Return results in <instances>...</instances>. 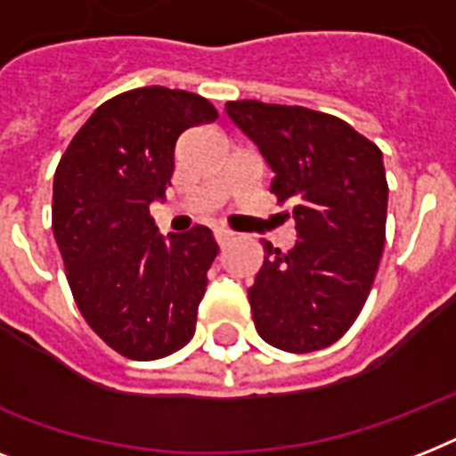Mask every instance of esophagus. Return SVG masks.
Returning <instances> with one entry per match:
<instances>
[{"mask_svg":"<svg viewBox=\"0 0 456 456\" xmlns=\"http://www.w3.org/2000/svg\"><path fill=\"white\" fill-rule=\"evenodd\" d=\"M232 239H234V234H232V232H229V229H215V241H217V246H227L229 241H232Z\"/></svg>","mask_w":456,"mask_h":456,"instance_id":"obj_1","label":"esophagus"}]
</instances>
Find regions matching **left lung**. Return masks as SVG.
Masks as SVG:
<instances>
[{
  "label": "left lung",
  "instance_id": "8db88e82",
  "mask_svg": "<svg viewBox=\"0 0 456 456\" xmlns=\"http://www.w3.org/2000/svg\"><path fill=\"white\" fill-rule=\"evenodd\" d=\"M224 109L274 172L270 191L293 208L298 234L286 253L265 241L248 289L257 333L286 353L329 347L360 317L381 260V149L346 120L303 106L246 99Z\"/></svg>",
  "mask_w": 456,
  "mask_h": 456
}]
</instances>
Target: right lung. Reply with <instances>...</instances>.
Wrapping results in <instances>:
<instances>
[{"label":"right lung","instance_id":"obj_1","mask_svg":"<svg viewBox=\"0 0 456 456\" xmlns=\"http://www.w3.org/2000/svg\"><path fill=\"white\" fill-rule=\"evenodd\" d=\"M215 118L184 89H130L89 116L53 175L52 229L75 305L130 360H160L196 331L220 248L203 224L163 239L149 206L170 184L179 134Z\"/></svg>","mask_w":456,"mask_h":456}]
</instances>
